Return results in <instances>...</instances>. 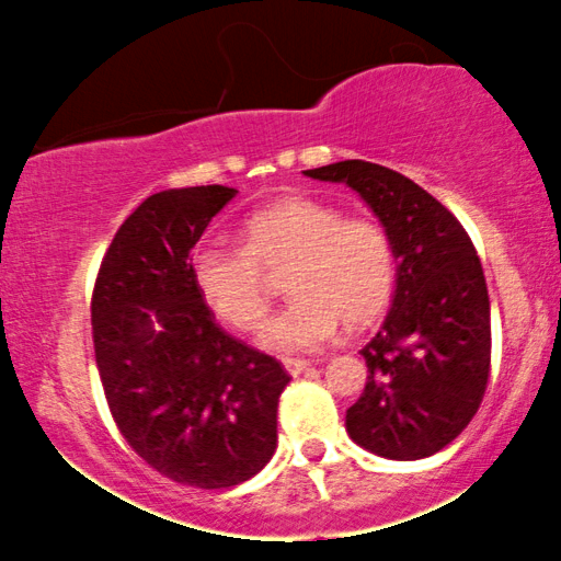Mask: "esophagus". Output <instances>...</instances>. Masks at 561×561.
<instances>
[{
    "label": "esophagus",
    "instance_id": "esophagus-1",
    "mask_svg": "<svg viewBox=\"0 0 561 561\" xmlns=\"http://www.w3.org/2000/svg\"><path fill=\"white\" fill-rule=\"evenodd\" d=\"M282 364H285V369H287L293 377L302 375V371H306L308 366H311V362H306V358H282Z\"/></svg>",
    "mask_w": 561,
    "mask_h": 561
}]
</instances>
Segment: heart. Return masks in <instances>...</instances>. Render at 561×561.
Here are the masks:
<instances>
[{
  "mask_svg": "<svg viewBox=\"0 0 561 561\" xmlns=\"http://www.w3.org/2000/svg\"><path fill=\"white\" fill-rule=\"evenodd\" d=\"M293 300L263 327L272 351H308L337 327L364 330L396 293L398 253L375 216H345L324 199L282 197L242 224V248L197 244L190 274L216 319L237 332L259 330L272 302L266 272H284Z\"/></svg>",
  "mask_w": 561,
  "mask_h": 561,
  "instance_id": "heart-1",
  "label": "heart"
}]
</instances>
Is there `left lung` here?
Returning <instances> with one entry per match:
<instances>
[{"label": "left lung", "mask_w": 561, "mask_h": 561, "mask_svg": "<svg viewBox=\"0 0 561 561\" xmlns=\"http://www.w3.org/2000/svg\"><path fill=\"white\" fill-rule=\"evenodd\" d=\"M302 173L356 190L396 240V300L362 347L369 377L347 409V433L385 459L433 456L472 422L491 377V300L478 250L459 218L403 173L366 160Z\"/></svg>", "instance_id": "8db88e82"}]
</instances>
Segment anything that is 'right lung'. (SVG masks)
<instances>
[{
    "instance_id": "right-lung-1",
    "label": "right lung",
    "mask_w": 561,
    "mask_h": 561,
    "mask_svg": "<svg viewBox=\"0 0 561 561\" xmlns=\"http://www.w3.org/2000/svg\"><path fill=\"white\" fill-rule=\"evenodd\" d=\"M234 195L221 184L150 195L115 231L92 289L96 371L121 435L163 478L205 491L268 465L289 382L192 282V248Z\"/></svg>"
}]
</instances>
